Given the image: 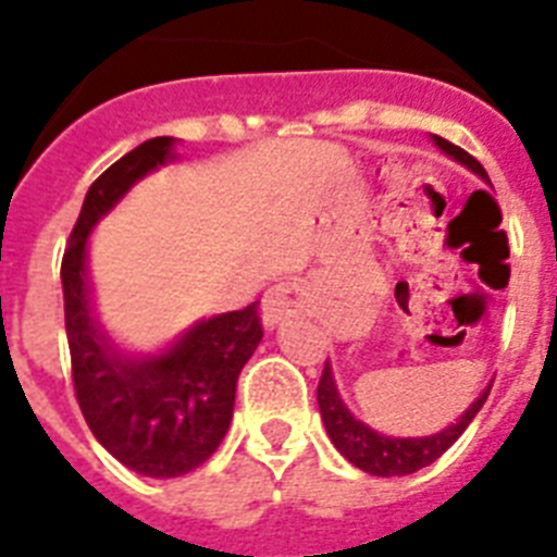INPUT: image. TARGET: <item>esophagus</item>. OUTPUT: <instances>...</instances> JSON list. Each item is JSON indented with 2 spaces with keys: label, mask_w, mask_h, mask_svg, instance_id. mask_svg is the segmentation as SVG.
Wrapping results in <instances>:
<instances>
[{
  "label": "esophagus",
  "mask_w": 557,
  "mask_h": 557,
  "mask_svg": "<svg viewBox=\"0 0 557 557\" xmlns=\"http://www.w3.org/2000/svg\"><path fill=\"white\" fill-rule=\"evenodd\" d=\"M304 309H306V292L304 286H297V283H280V286H271L260 304L262 323H265L269 330H274L277 323L288 321V318L304 314Z\"/></svg>",
  "instance_id": "obj_1"
}]
</instances>
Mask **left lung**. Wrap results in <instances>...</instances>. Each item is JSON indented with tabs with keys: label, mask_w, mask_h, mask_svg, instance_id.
I'll list each match as a JSON object with an SVG mask.
<instances>
[{
	"label": "left lung",
	"mask_w": 557,
	"mask_h": 557,
	"mask_svg": "<svg viewBox=\"0 0 557 557\" xmlns=\"http://www.w3.org/2000/svg\"><path fill=\"white\" fill-rule=\"evenodd\" d=\"M433 144H436L448 159H454L457 164L471 170L474 176L483 178L485 185H492L483 164H480L474 156H468L462 147L445 141L440 135H433ZM488 389H492V384L471 401V407L459 416L457 422H450L448 428H442L440 433H431V436H387V433L372 431L370 424H364L358 416H352V410H349V407L344 405V398H341L335 375H332V367L330 361H326L321 384H318V407H321L323 428L330 433L332 445L341 450V457H347L352 466L361 468V471H367V474L372 476H407L413 474V471H419V468L436 462V459L462 436V431H466L468 424H471V419L480 413V407L485 405Z\"/></svg>",
	"instance_id": "obj_1"
}]
</instances>
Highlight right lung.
I'll return each mask as SVG.
<instances>
[{
    "label": "right lung",
    "instance_id": "right-lung-1",
    "mask_svg": "<svg viewBox=\"0 0 557 557\" xmlns=\"http://www.w3.org/2000/svg\"><path fill=\"white\" fill-rule=\"evenodd\" d=\"M170 135L150 138L95 178L65 245L60 280L72 379L95 440L135 474L170 480L199 468L225 440L236 379L262 341L257 304L196 321L159 352H126L95 312L89 234L135 182L176 161Z\"/></svg>",
    "mask_w": 557,
    "mask_h": 557
}]
</instances>
